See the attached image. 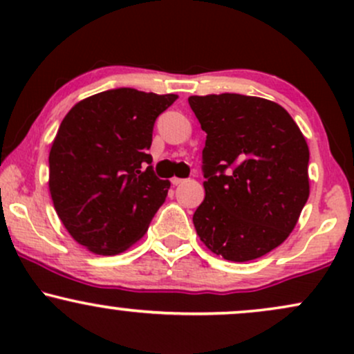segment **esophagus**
<instances>
[{"label":"esophagus","mask_w":354,"mask_h":354,"mask_svg":"<svg viewBox=\"0 0 354 354\" xmlns=\"http://www.w3.org/2000/svg\"><path fill=\"white\" fill-rule=\"evenodd\" d=\"M181 183H185V180H183V178H171V185L173 186H178V185H181Z\"/></svg>","instance_id":"1"}]
</instances>
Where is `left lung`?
Segmentation results:
<instances>
[{"label": "left lung", "mask_w": 354, "mask_h": 354, "mask_svg": "<svg viewBox=\"0 0 354 354\" xmlns=\"http://www.w3.org/2000/svg\"><path fill=\"white\" fill-rule=\"evenodd\" d=\"M188 103L206 133L198 236L230 261L261 258L290 236L310 196L306 140L273 101L223 93Z\"/></svg>", "instance_id": "8db88e82"}]
</instances>
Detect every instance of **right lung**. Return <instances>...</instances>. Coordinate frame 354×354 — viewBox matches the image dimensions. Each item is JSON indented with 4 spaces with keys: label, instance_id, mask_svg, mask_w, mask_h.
<instances>
[{
    "label": "right lung",
    "instance_id": "add662e5",
    "mask_svg": "<svg viewBox=\"0 0 354 354\" xmlns=\"http://www.w3.org/2000/svg\"><path fill=\"white\" fill-rule=\"evenodd\" d=\"M115 88L80 101L61 121L50 151L56 213L80 245L111 256L136 243L168 196L149 149L156 118L176 101Z\"/></svg>",
    "mask_w": 354,
    "mask_h": 354
}]
</instances>
